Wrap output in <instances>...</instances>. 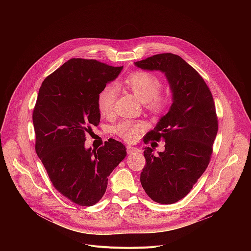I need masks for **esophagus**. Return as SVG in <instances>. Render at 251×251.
Instances as JSON below:
<instances>
[{"mask_svg": "<svg viewBox=\"0 0 251 251\" xmlns=\"http://www.w3.org/2000/svg\"><path fill=\"white\" fill-rule=\"evenodd\" d=\"M126 151L128 154H133V153H139L141 152V150L139 148L136 147H132V146H127L126 147Z\"/></svg>", "mask_w": 251, "mask_h": 251, "instance_id": "obj_1", "label": "esophagus"}]
</instances>
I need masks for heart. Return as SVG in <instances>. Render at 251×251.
<instances>
[{"label": "heart", "instance_id": "obj_1", "mask_svg": "<svg viewBox=\"0 0 251 251\" xmlns=\"http://www.w3.org/2000/svg\"><path fill=\"white\" fill-rule=\"evenodd\" d=\"M123 84L144 102L148 110L154 113H162L168 108L170 100L167 95L160 92L162 81L157 75L148 71H135L125 78ZM116 97L117 89L114 85L108 84L101 89L97 98L101 117H110L113 114ZM144 127L145 122L142 120H123L116 126L115 132L124 141L132 143L138 138L139 133Z\"/></svg>", "mask_w": 251, "mask_h": 251}]
</instances>
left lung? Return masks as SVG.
<instances>
[{"instance_id": "8db88e82", "label": "left lung", "mask_w": 251, "mask_h": 251, "mask_svg": "<svg viewBox=\"0 0 251 251\" xmlns=\"http://www.w3.org/2000/svg\"><path fill=\"white\" fill-rule=\"evenodd\" d=\"M135 64L161 70L173 92L169 112L145 140H165V151L155 156L152 148H145L140 181L154 201L174 203L191 192L208 166L219 130L216 105L203 78L181 56L160 53Z\"/></svg>"}]
</instances>
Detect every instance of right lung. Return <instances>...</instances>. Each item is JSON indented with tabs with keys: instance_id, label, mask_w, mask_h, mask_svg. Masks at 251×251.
<instances>
[{
	"instance_id": "add662e5",
	"label": "right lung",
	"mask_w": 251,
	"mask_h": 251,
	"mask_svg": "<svg viewBox=\"0 0 251 251\" xmlns=\"http://www.w3.org/2000/svg\"><path fill=\"white\" fill-rule=\"evenodd\" d=\"M123 66L71 58L43 81L32 111L35 152L53 187L73 202L90 206L106 192L108 176L126 156L109 139L98 150L85 149L86 133L100 122L97 98Z\"/></svg>"
}]
</instances>
